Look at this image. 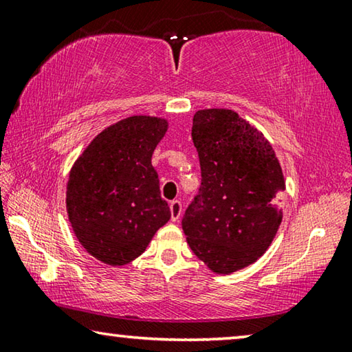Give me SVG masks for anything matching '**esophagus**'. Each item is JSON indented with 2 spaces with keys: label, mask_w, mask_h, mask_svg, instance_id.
<instances>
[{
  "label": "esophagus",
  "mask_w": 352,
  "mask_h": 352,
  "mask_svg": "<svg viewBox=\"0 0 352 352\" xmlns=\"http://www.w3.org/2000/svg\"><path fill=\"white\" fill-rule=\"evenodd\" d=\"M169 210H170L172 222H177V220H180L182 212H183V208H182V201L180 200H172L170 205H169Z\"/></svg>",
  "instance_id": "obj_1"
}]
</instances>
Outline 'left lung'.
Masks as SVG:
<instances>
[{
    "mask_svg": "<svg viewBox=\"0 0 352 352\" xmlns=\"http://www.w3.org/2000/svg\"><path fill=\"white\" fill-rule=\"evenodd\" d=\"M201 184L182 228L192 253L217 275L254 264L283 220L285 180L270 141L228 109L194 115Z\"/></svg>",
    "mask_w": 352,
    "mask_h": 352,
    "instance_id": "obj_1",
    "label": "left lung"
}]
</instances>
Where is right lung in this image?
<instances>
[{
  "mask_svg": "<svg viewBox=\"0 0 352 352\" xmlns=\"http://www.w3.org/2000/svg\"><path fill=\"white\" fill-rule=\"evenodd\" d=\"M168 129L166 118L121 119L94 136L69 170L71 228L80 245L107 265L135 261L170 219L152 166Z\"/></svg>",
  "mask_w": 352,
  "mask_h": 352,
  "instance_id": "obj_1",
  "label": "right lung"
}]
</instances>
